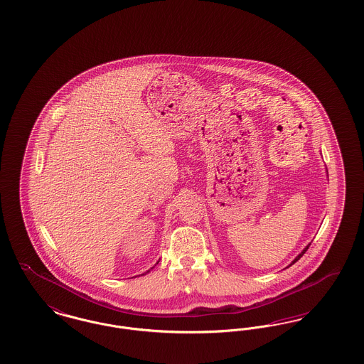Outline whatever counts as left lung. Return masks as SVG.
<instances>
[{"instance_id":"obj_1","label":"left lung","mask_w":364,"mask_h":364,"mask_svg":"<svg viewBox=\"0 0 364 364\" xmlns=\"http://www.w3.org/2000/svg\"><path fill=\"white\" fill-rule=\"evenodd\" d=\"M309 247H310V244H309V245H307V247H306V248H304V250H303V251H301V252H300V254H299V255H297V257H296V258L292 260V263H291V264H294V262H297V260L300 259V258H301V257L306 254V251L309 250ZM291 264H289V266H291Z\"/></svg>"}]
</instances>
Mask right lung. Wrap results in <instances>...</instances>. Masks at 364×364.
<instances>
[{"label":"right lung","instance_id":"add662e5","mask_svg":"<svg viewBox=\"0 0 364 364\" xmlns=\"http://www.w3.org/2000/svg\"><path fill=\"white\" fill-rule=\"evenodd\" d=\"M149 272H150V270H147V272H146V273H149ZM146 273H144V274H146ZM144 274H141V276H144Z\"/></svg>","mask_w":364,"mask_h":364}]
</instances>
